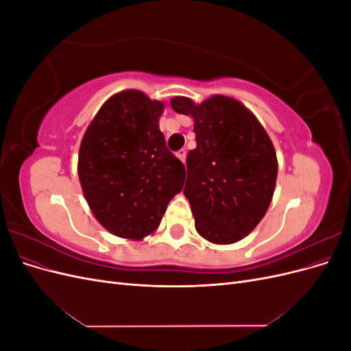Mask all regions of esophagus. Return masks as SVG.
Wrapping results in <instances>:
<instances>
[{
  "label": "esophagus",
  "mask_w": 351,
  "mask_h": 351,
  "mask_svg": "<svg viewBox=\"0 0 351 351\" xmlns=\"http://www.w3.org/2000/svg\"><path fill=\"white\" fill-rule=\"evenodd\" d=\"M176 155H177V158H178L180 161H182V162H184V161H186V151H184V149H180V151H177V152H176Z\"/></svg>",
  "instance_id": "esophagus-1"
}]
</instances>
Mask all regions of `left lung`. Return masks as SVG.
Instances as JSON below:
<instances>
[{
    "mask_svg": "<svg viewBox=\"0 0 351 351\" xmlns=\"http://www.w3.org/2000/svg\"><path fill=\"white\" fill-rule=\"evenodd\" d=\"M176 112L195 121L196 149L186 159L195 227L210 243H237L267 214L277 183L275 147L250 110L226 95L195 104L171 99Z\"/></svg>",
    "mask_w": 351,
    "mask_h": 351,
    "instance_id": "8db88e82",
    "label": "left lung"
}]
</instances>
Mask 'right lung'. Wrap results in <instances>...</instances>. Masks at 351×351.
<instances>
[{
  "label": "right lung",
  "mask_w": 351,
  "mask_h": 351,
  "mask_svg": "<svg viewBox=\"0 0 351 351\" xmlns=\"http://www.w3.org/2000/svg\"><path fill=\"white\" fill-rule=\"evenodd\" d=\"M164 102L127 89L104 102L88 125L77 171L93 217L111 234L142 240L182 192L186 169L159 130Z\"/></svg>",
  "instance_id": "right-lung-1"
}]
</instances>
